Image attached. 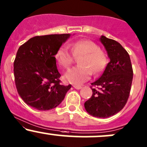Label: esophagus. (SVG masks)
<instances>
[{
  "mask_svg": "<svg viewBox=\"0 0 147 147\" xmlns=\"http://www.w3.org/2000/svg\"><path fill=\"white\" fill-rule=\"evenodd\" d=\"M73 87L75 88V89H82V86H78V85H74Z\"/></svg>",
  "mask_w": 147,
  "mask_h": 147,
  "instance_id": "esophagus-1",
  "label": "esophagus"
}]
</instances>
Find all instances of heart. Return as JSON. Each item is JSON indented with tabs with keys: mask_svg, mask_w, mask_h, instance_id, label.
<instances>
[{
	"mask_svg": "<svg viewBox=\"0 0 147 147\" xmlns=\"http://www.w3.org/2000/svg\"><path fill=\"white\" fill-rule=\"evenodd\" d=\"M68 47L73 55L69 52L68 48L62 46L57 50L55 58L57 63L63 68H68L73 63L74 56H81L79 60L80 65L72 67L64 75L66 82L74 84H82L88 80L94 74L100 73L107 64V56L103 51L93 41L81 39L70 43Z\"/></svg>",
	"mask_w": 147,
	"mask_h": 147,
	"instance_id": "b5f03b06",
	"label": "heart"
}]
</instances>
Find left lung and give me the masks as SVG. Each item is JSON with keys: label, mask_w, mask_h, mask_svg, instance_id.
<instances>
[{"label": "left lung", "mask_w": 147, "mask_h": 147, "mask_svg": "<svg viewBox=\"0 0 147 147\" xmlns=\"http://www.w3.org/2000/svg\"><path fill=\"white\" fill-rule=\"evenodd\" d=\"M100 41L110 62L99 79L92 83V97L84 103L88 113L97 118H109L120 112L129 96L133 70L125 49L115 40L101 36Z\"/></svg>", "instance_id": "1"}]
</instances>
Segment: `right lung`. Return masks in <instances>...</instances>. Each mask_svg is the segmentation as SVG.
Returning a JSON list of instances; mask_svg holds the SVG:
<instances>
[{
  "label": "right lung",
  "instance_id": "1",
  "mask_svg": "<svg viewBox=\"0 0 147 147\" xmlns=\"http://www.w3.org/2000/svg\"><path fill=\"white\" fill-rule=\"evenodd\" d=\"M69 34L32 37L20 46L14 61L15 85L20 96L31 107L47 111L64 99L71 84H60L55 54Z\"/></svg>",
  "mask_w": 147,
  "mask_h": 147
}]
</instances>
